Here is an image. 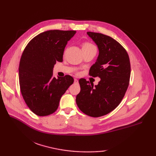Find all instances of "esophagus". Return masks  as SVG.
Segmentation results:
<instances>
[{"mask_svg": "<svg viewBox=\"0 0 156 156\" xmlns=\"http://www.w3.org/2000/svg\"><path fill=\"white\" fill-rule=\"evenodd\" d=\"M74 82H75V83H78V79H76V78H75V79H74Z\"/></svg>", "mask_w": 156, "mask_h": 156, "instance_id": "obj_1", "label": "esophagus"}]
</instances>
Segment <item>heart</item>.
<instances>
[{"mask_svg": "<svg viewBox=\"0 0 156 156\" xmlns=\"http://www.w3.org/2000/svg\"><path fill=\"white\" fill-rule=\"evenodd\" d=\"M97 49L96 46L93 44H92L90 42H84L82 44V49Z\"/></svg>", "mask_w": 156, "mask_h": 156, "instance_id": "1", "label": "heart"}]
</instances>
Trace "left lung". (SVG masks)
I'll use <instances>...</instances> for the list:
<instances>
[{
  "instance_id": "1",
  "label": "left lung",
  "mask_w": 156,
  "mask_h": 156,
  "mask_svg": "<svg viewBox=\"0 0 156 156\" xmlns=\"http://www.w3.org/2000/svg\"><path fill=\"white\" fill-rule=\"evenodd\" d=\"M87 34L99 51L89 75L98 76L101 80L94 87L86 79H80V92L76 102L84 114L99 117L113 111L123 98L129 84L131 64L127 51L114 39L99 33Z\"/></svg>"
}]
</instances>
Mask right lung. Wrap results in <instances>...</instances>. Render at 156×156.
<instances>
[{
  "mask_svg": "<svg viewBox=\"0 0 156 156\" xmlns=\"http://www.w3.org/2000/svg\"><path fill=\"white\" fill-rule=\"evenodd\" d=\"M76 32H43L33 38L23 52L19 67L20 89L25 103L35 115L54 113L62 95L74 82L69 75L53 77V68L56 62L63 61L66 45Z\"/></svg>",
  "mask_w": 156,
  "mask_h": 156,
  "instance_id": "right-lung-1",
  "label": "right lung"
}]
</instances>
